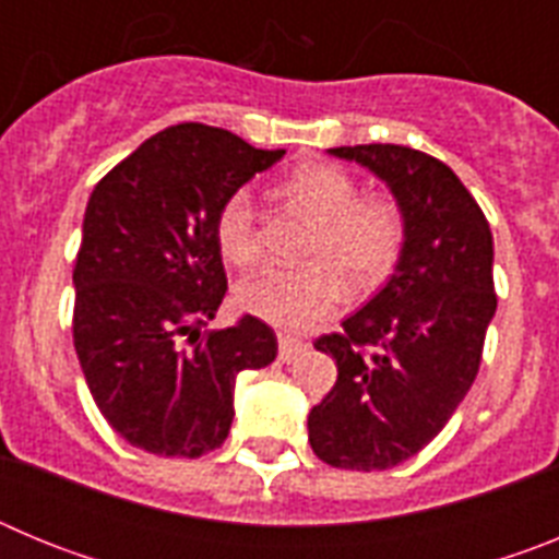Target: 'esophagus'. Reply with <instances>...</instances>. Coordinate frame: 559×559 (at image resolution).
<instances>
[{"instance_id": "1", "label": "esophagus", "mask_w": 559, "mask_h": 559, "mask_svg": "<svg viewBox=\"0 0 559 559\" xmlns=\"http://www.w3.org/2000/svg\"><path fill=\"white\" fill-rule=\"evenodd\" d=\"M276 341H280V360H283V364H290V360H296L305 349H308V344H305L302 338H294V335L288 333H280Z\"/></svg>"}]
</instances>
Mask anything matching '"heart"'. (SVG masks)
Instances as JSON below:
<instances>
[{
    "label": "heart",
    "mask_w": 559,
    "mask_h": 559,
    "mask_svg": "<svg viewBox=\"0 0 559 559\" xmlns=\"http://www.w3.org/2000/svg\"><path fill=\"white\" fill-rule=\"evenodd\" d=\"M283 199L313 221L296 269H263L237 285L246 313L305 330L328 319L344 302V285L369 294L389 280L406 243V218L383 195H360L358 181L328 162H308L285 176ZM215 240L231 265H251L263 251L260 210L246 187H237L215 212Z\"/></svg>",
    "instance_id": "heart-1"
}]
</instances>
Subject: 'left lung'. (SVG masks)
Masks as SVG:
<instances>
[{
  "instance_id": "1",
  "label": "left lung",
  "mask_w": 559,
  "mask_h": 559,
  "mask_svg": "<svg viewBox=\"0 0 559 559\" xmlns=\"http://www.w3.org/2000/svg\"><path fill=\"white\" fill-rule=\"evenodd\" d=\"M386 181L406 218V243L389 283L341 333L316 338L338 378L308 414L322 462L389 471L437 437L478 374L498 308L492 231L445 162L403 145L330 147Z\"/></svg>"
}]
</instances>
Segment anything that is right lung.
Masks as SVG:
<instances>
[{"label":"right lung","instance_id":"add662e5","mask_svg":"<svg viewBox=\"0 0 559 559\" xmlns=\"http://www.w3.org/2000/svg\"><path fill=\"white\" fill-rule=\"evenodd\" d=\"M285 151L185 122L142 142L97 181L78 249L72 338L108 426L156 456L224 445L235 380L276 358L254 316L210 330L226 294L215 212Z\"/></svg>","mask_w":559,"mask_h":559}]
</instances>
